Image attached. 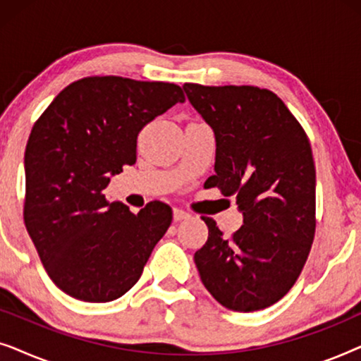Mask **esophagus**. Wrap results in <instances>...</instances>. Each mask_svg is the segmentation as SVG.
<instances>
[{"mask_svg":"<svg viewBox=\"0 0 361 361\" xmlns=\"http://www.w3.org/2000/svg\"><path fill=\"white\" fill-rule=\"evenodd\" d=\"M189 216H190L189 212H185V210H182V209H174V220L176 221L185 220V219H189Z\"/></svg>","mask_w":361,"mask_h":361,"instance_id":"obj_1","label":"esophagus"}]
</instances>
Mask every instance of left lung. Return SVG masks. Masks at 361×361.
<instances>
[{"label":"left lung","instance_id":"1","mask_svg":"<svg viewBox=\"0 0 361 361\" xmlns=\"http://www.w3.org/2000/svg\"><path fill=\"white\" fill-rule=\"evenodd\" d=\"M184 90L215 133L209 184L235 195L243 214L230 238L202 216L209 238L194 255L200 279L226 309H266L293 288L314 241L315 167L307 135L266 88L185 83Z\"/></svg>","mask_w":361,"mask_h":361}]
</instances>
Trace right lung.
Masks as SVG:
<instances>
[{"instance_id":"obj_1","label":"right lung","mask_w":361,"mask_h":361,"mask_svg":"<svg viewBox=\"0 0 361 361\" xmlns=\"http://www.w3.org/2000/svg\"><path fill=\"white\" fill-rule=\"evenodd\" d=\"M176 83L87 77L63 88L34 123L24 154V224L49 278L85 302L121 298L169 228L172 210L133 214L103 190L136 162L137 135L184 103Z\"/></svg>"}]
</instances>
